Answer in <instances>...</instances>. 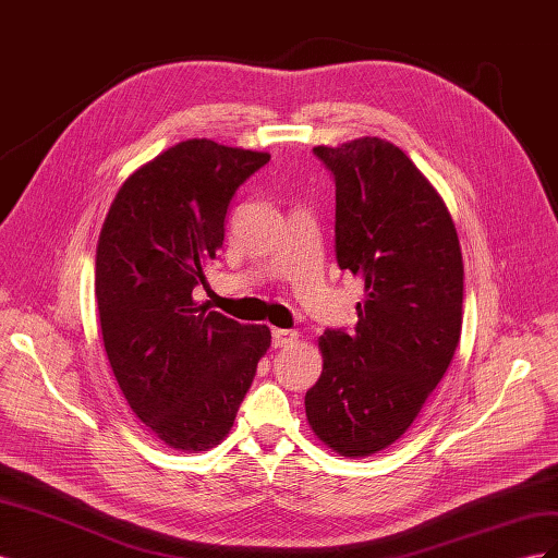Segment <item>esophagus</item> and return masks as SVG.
Returning <instances> with one entry per match:
<instances>
[{"label": "esophagus", "instance_id": "1", "mask_svg": "<svg viewBox=\"0 0 558 558\" xmlns=\"http://www.w3.org/2000/svg\"><path fill=\"white\" fill-rule=\"evenodd\" d=\"M295 340H298V332L295 330H283V328H275L272 330V344H275V349L291 347Z\"/></svg>", "mask_w": 558, "mask_h": 558}]
</instances>
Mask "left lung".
Segmentation results:
<instances>
[{
  "mask_svg": "<svg viewBox=\"0 0 558 558\" xmlns=\"http://www.w3.org/2000/svg\"><path fill=\"white\" fill-rule=\"evenodd\" d=\"M314 156L335 181V256L361 279L351 332L326 328L324 373L305 396L312 430L369 456L412 426L459 347L463 258L442 197L398 146L363 137Z\"/></svg>",
  "mask_w": 558,
  "mask_h": 558,
  "instance_id": "left-lung-1",
  "label": "left lung"
}]
</instances>
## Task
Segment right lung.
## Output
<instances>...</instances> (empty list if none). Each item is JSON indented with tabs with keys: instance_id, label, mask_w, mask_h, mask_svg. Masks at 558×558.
Returning a JSON list of instances; mask_svg holds the SVG:
<instances>
[{
	"instance_id": "1",
	"label": "right lung",
	"mask_w": 558,
	"mask_h": 558,
	"mask_svg": "<svg viewBox=\"0 0 558 558\" xmlns=\"http://www.w3.org/2000/svg\"><path fill=\"white\" fill-rule=\"evenodd\" d=\"M267 162L258 150L181 142L123 183L99 232L95 298L113 377L172 449L223 440L272 342L267 326L193 300L218 258L234 193Z\"/></svg>"
}]
</instances>
